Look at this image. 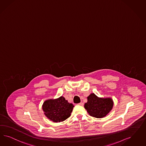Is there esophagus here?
<instances>
[{"instance_id": "34e87169", "label": "esophagus", "mask_w": 146, "mask_h": 146, "mask_svg": "<svg viewBox=\"0 0 146 146\" xmlns=\"http://www.w3.org/2000/svg\"><path fill=\"white\" fill-rule=\"evenodd\" d=\"M78 105H80V106H84V103L83 102H80V103L78 104Z\"/></svg>"}]
</instances>
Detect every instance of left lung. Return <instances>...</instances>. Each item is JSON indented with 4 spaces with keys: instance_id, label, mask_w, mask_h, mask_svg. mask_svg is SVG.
Returning <instances> with one entry per match:
<instances>
[{
    "instance_id": "left-lung-1",
    "label": "left lung",
    "mask_w": 146,
    "mask_h": 146,
    "mask_svg": "<svg viewBox=\"0 0 146 146\" xmlns=\"http://www.w3.org/2000/svg\"><path fill=\"white\" fill-rule=\"evenodd\" d=\"M113 104V101L110 98H99L94 93H92L87 97V102L85 103L84 107L90 115L102 118L110 113Z\"/></svg>"
}]
</instances>
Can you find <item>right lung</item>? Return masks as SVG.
Segmentation results:
<instances>
[{"label": "right lung", "mask_w": 146, "mask_h": 146, "mask_svg": "<svg viewBox=\"0 0 146 146\" xmlns=\"http://www.w3.org/2000/svg\"><path fill=\"white\" fill-rule=\"evenodd\" d=\"M74 106L60 96L56 99L46 100L42 105V110L46 116L54 122L64 121L70 116Z\"/></svg>", "instance_id": "add662e5"}]
</instances>
